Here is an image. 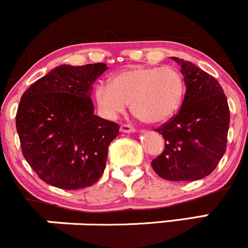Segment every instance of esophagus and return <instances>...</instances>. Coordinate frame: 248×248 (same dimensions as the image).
Returning <instances> with one entry per match:
<instances>
[{"mask_svg":"<svg viewBox=\"0 0 248 248\" xmlns=\"http://www.w3.org/2000/svg\"><path fill=\"white\" fill-rule=\"evenodd\" d=\"M121 131L125 132V134H129V132H135V131H136V129H135L134 126H131V125H129V124H122L121 125Z\"/></svg>","mask_w":248,"mask_h":248,"instance_id":"34e87169","label":"esophagus"}]
</instances>
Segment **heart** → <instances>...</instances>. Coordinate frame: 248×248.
I'll return each mask as SVG.
<instances>
[{
    "label": "heart",
    "instance_id": "obj_1",
    "mask_svg": "<svg viewBox=\"0 0 248 248\" xmlns=\"http://www.w3.org/2000/svg\"><path fill=\"white\" fill-rule=\"evenodd\" d=\"M185 96V80L173 66L127 68L113 76L109 83H97L94 97L105 118L117 119L127 109L142 121L158 124L177 112Z\"/></svg>",
    "mask_w": 248,
    "mask_h": 248
}]
</instances>
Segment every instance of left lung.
Wrapping results in <instances>:
<instances>
[{
  "label": "left lung",
  "mask_w": 248,
  "mask_h": 248,
  "mask_svg": "<svg viewBox=\"0 0 248 248\" xmlns=\"http://www.w3.org/2000/svg\"><path fill=\"white\" fill-rule=\"evenodd\" d=\"M172 60L181 66L187 90L178 113L156 130L165 149L152 160V168L168 181L202 180L225 153L229 106L216 78L189 61Z\"/></svg>",
  "instance_id": "left-lung-1"
}]
</instances>
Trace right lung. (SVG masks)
<instances>
[{"instance_id": "add662e5", "label": "right lung", "mask_w": 248, "mask_h": 248, "mask_svg": "<svg viewBox=\"0 0 248 248\" xmlns=\"http://www.w3.org/2000/svg\"><path fill=\"white\" fill-rule=\"evenodd\" d=\"M106 63L61 65L23 94L16 131L24 158L42 181L80 189L99 181L119 125L94 114L92 94Z\"/></svg>"}]
</instances>
